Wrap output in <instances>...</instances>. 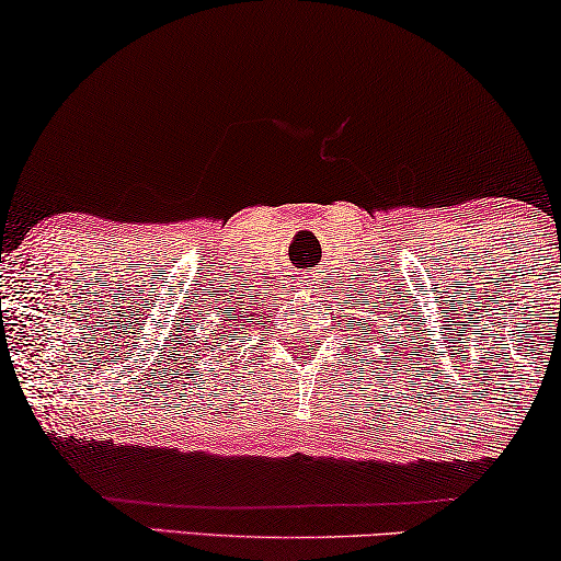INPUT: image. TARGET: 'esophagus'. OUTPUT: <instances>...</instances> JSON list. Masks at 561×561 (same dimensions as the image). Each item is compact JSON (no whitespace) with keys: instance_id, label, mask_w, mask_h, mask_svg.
Wrapping results in <instances>:
<instances>
[{"instance_id":"esophagus-1","label":"esophagus","mask_w":561,"mask_h":561,"mask_svg":"<svg viewBox=\"0 0 561 561\" xmlns=\"http://www.w3.org/2000/svg\"><path fill=\"white\" fill-rule=\"evenodd\" d=\"M309 278H313V275H309ZM311 286V280H306V278H301V286L298 288H309Z\"/></svg>"}]
</instances>
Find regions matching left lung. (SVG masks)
<instances>
[{"instance_id": "1", "label": "left lung", "mask_w": 561, "mask_h": 561, "mask_svg": "<svg viewBox=\"0 0 561 561\" xmlns=\"http://www.w3.org/2000/svg\"><path fill=\"white\" fill-rule=\"evenodd\" d=\"M375 313V311H373ZM380 324H386V321H378V319H367V334L373 336V342L375 344H382V342H390L388 340V332H386V327H380ZM357 327H363V319H357ZM388 327H393V321H388ZM409 334V332H405Z\"/></svg>"}]
</instances>
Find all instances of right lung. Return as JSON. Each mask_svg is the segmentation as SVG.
I'll return each mask as SVG.
<instances>
[{
	"label": "right lung",
	"instance_id": "1",
	"mask_svg": "<svg viewBox=\"0 0 561 561\" xmlns=\"http://www.w3.org/2000/svg\"><path fill=\"white\" fill-rule=\"evenodd\" d=\"M202 304V301H198ZM188 306V304H186ZM257 317L255 306L248 304V298L229 294V290H214L198 309L191 313V321L186 324V342L188 350L194 346V355L204 359L219 350L221 344L234 340L250 332V321Z\"/></svg>",
	"mask_w": 561,
	"mask_h": 561
}]
</instances>
